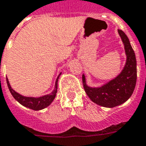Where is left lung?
Returning a JSON list of instances; mask_svg holds the SVG:
<instances>
[{
    "label": "left lung",
    "mask_w": 146,
    "mask_h": 146,
    "mask_svg": "<svg viewBox=\"0 0 146 146\" xmlns=\"http://www.w3.org/2000/svg\"><path fill=\"white\" fill-rule=\"evenodd\" d=\"M125 46L126 63L119 75L100 87H90L86 83L84 74L82 76L86 93L93 103L101 106L113 108L127 101L135 90L137 79L136 59L129 40L122 30H118Z\"/></svg>",
    "instance_id": "obj_1"
}]
</instances>
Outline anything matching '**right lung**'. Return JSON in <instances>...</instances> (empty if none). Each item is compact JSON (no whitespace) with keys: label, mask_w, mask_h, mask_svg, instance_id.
<instances>
[{"label":"right lung","mask_w":146,"mask_h":146,"mask_svg":"<svg viewBox=\"0 0 146 146\" xmlns=\"http://www.w3.org/2000/svg\"><path fill=\"white\" fill-rule=\"evenodd\" d=\"M61 73H60V75L58 76V77L56 79L55 83V88L52 93L48 95L43 96L40 97L35 98V97H27V96H24L19 94L17 92L11 88L10 83H9L8 79L7 78V86L9 88V90L12 94V96H14L15 100L21 103V105H23L25 107H27L29 109L33 110H43L44 108L47 107L48 106L50 105V103H52L54 100V98L56 97V94L57 92V82H58L59 76H60Z\"/></svg>","instance_id":"obj_1"}]
</instances>
